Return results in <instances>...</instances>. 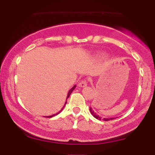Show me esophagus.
Returning a JSON list of instances; mask_svg holds the SVG:
<instances>
[{"label": "esophagus", "instance_id": "obj_1", "mask_svg": "<svg viewBox=\"0 0 155 155\" xmlns=\"http://www.w3.org/2000/svg\"><path fill=\"white\" fill-rule=\"evenodd\" d=\"M87 85V81H85V80H82V81H81L79 83L78 86H79V87H85Z\"/></svg>", "mask_w": 155, "mask_h": 155}]
</instances>
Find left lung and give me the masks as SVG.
I'll use <instances>...</instances> for the list:
<instances>
[{"label":"left lung","mask_w":155,"mask_h":155,"mask_svg":"<svg viewBox=\"0 0 155 155\" xmlns=\"http://www.w3.org/2000/svg\"><path fill=\"white\" fill-rule=\"evenodd\" d=\"M90 113H91V114L92 115V116L95 117V118L97 119V120H99L109 121V120H114V118H102V117H101V116H99L98 114H96L95 112L92 109L91 107H90Z\"/></svg>","instance_id":"8db88e82"}]
</instances>
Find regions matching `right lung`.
I'll list each match as a JSON object with an SVG mask.
<instances>
[{"label": "right lung", "mask_w": 155, "mask_h": 155, "mask_svg": "<svg viewBox=\"0 0 155 155\" xmlns=\"http://www.w3.org/2000/svg\"><path fill=\"white\" fill-rule=\"evenodd\" d=\"M75 88H76V85H74V87H72L71 89V90H69L68 93V95H67V98H66V100H67V99H68V97H69V96H70V95H71V92H72L73 91H74V89H75ZM66 103H67V101H65V104H64V106H63V108H62V109H61V110H60V111H58V113H57V114H53V115H51V116H48V117H48V118H49V117H54V116H55V115H57V114H60V112H61L62 111H63V108H64V107H65V104H66Z\"/></svg>", "instance_id": "add662e5"}]
</instances>
